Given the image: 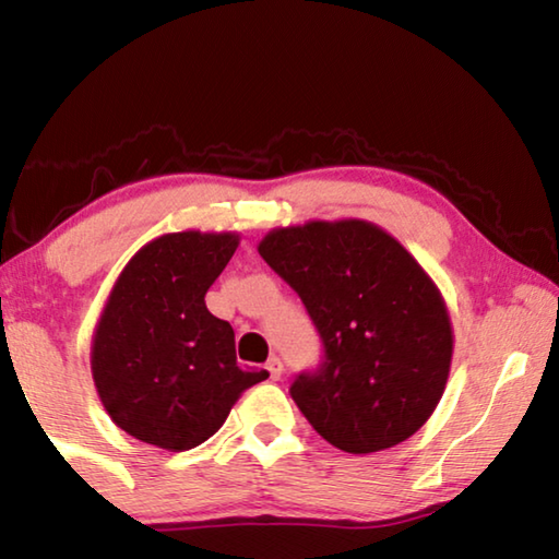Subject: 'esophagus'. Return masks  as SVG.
Listing matches in <instances>:
<instances>
[{
  "mask_svg": "<svg viewBox=\"0 0 559 559\" xmlns=\"http://www.w3.org/2000/svg\"><path fill=\"white\" fill-rule=\"evenodd\" d=\"M266 370L271 374V380H281V372H283V362L278 357H271L266 362Z\"/></svg>",
  "mask_w": 559,
  "mask_h": 559,
  "instance_id": "34e87169",
  "label": "esophagus"
}]
</instances>
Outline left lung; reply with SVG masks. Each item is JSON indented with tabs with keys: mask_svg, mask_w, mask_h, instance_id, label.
<instances>
[{
	"mask_svg": "<svg viewBox=\"0 0 559 559\" xmlns=\"http://www.w3.org/2000/svg\"><path fill=\"white\" fill-rule=\"evenodd\" d=\"M323 345L290 396L328 443L372 453L409 439L443 394L453 335L439 290L409 251L367 222H310L261 241Z\"/></svg>",
	"mask_w": 559,
	"mask_h": 559,
	"instance_id": "left-lung-1",
	"label": "left lung"
}]
</instances>
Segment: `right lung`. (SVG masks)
Listing matches in <instances>:
<instances>
[{"mask_svg":"<svg viewBox=\"0 0 559 559\" xmlns=\"http://www.w3.org/2000/svg\"><path fill=\"white\" fill-rule=\"evenodd\" d=\"M236 246L234 234H167L120 273L91 365L103 406L130 437L169 451L200 447L239 394L269 377L236 365L234 328L204 306Z\"/></svg>","mask_w":559,"mask_h":559,"instance_id":"1","label":"right lung"}]
</instances>
